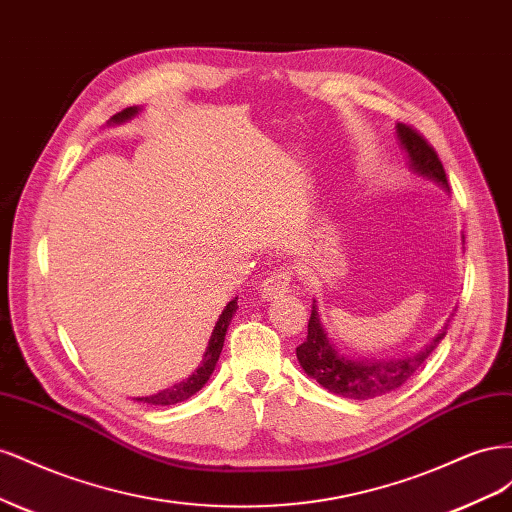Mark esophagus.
Instances as JSON below:
<instances>
[{
    "instance_id": "esophagus-1",
    "label": "esophagus",
    "mask_w": 512,
    "mask_h": 512,
    "mask_svg": "<svg viewBox=\"0 0 512 512\" xmlns=\"http://www.w3.org/2000/svg\"><path fill=\"white\" fill-rule=\"evenodd\" d=\"M288 292H290V271L288 269H277L267 277V280L260 282L262 299H280Z\"/></svg>"
}]
</instances>
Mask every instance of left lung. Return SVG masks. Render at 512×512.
I'll use <instances>...</instances> for the list:
<instances>
[{
    "label": "left lung",
    "mask_w": 512,
    "mask_h": 512,
    "mask_svg": "<svg viewBox=\"0 0 512 512\" xmlns=\"http://www.w3.org/2000/svg\"><path fill=\"white\" fill-rule=\"evenodd\" d=\"M395 136L401 151L406 153L410 173L418 179L436 183L438 188L448 192L446 173L436 151L404 123H397ZM446 327L448 324H444L440 333L423 348L399 356V359H361V356H350L337 348L329 331L324 329L320 309L314 299L312 316L307 322V339L297 348V361L309 378L333 395L356 401L374 399L397 391L401 384L410 380L414 371H418V367L429 359V354L438 348L446 335Z\"/></svg>",
    "instance_id": "1"
}]
</instances>
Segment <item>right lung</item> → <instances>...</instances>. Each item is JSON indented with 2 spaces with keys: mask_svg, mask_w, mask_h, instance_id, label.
Listing matches in <instances>:
<instances>
[{
  "mask_svg": "<svg viewBox=\"0 0 512 512\" xmlns=\"http://www.w3.org/2000/svg\"><path fill=\"white\" fill-rule=\"evenodd\" d=\"M141 111H143L141 106H130V108H126V111L113 115L111 121H108V126H119V123H126L130 119H134ZM235 312H237V297L232 299L230 303H226L224 312L220 314L218 322H215L213 333L209 337V344H207V350L203 354V361H200V365L192 371L188 378L173 384V386H168V389L153 393V395L134 397V399L141 401V404H147V406H175V404H181V401H185V399H190L192 395H196L200 389H203L207 380L211 378L215 365H218L220 352L224 348V337H226V331H228V324H230L232 316H235Z\"/></svg>",
  "mask_w": 512,
  "mask_h": 512,
  "instance_id": "1",
  "label": "right lung"
}]
</instances>
